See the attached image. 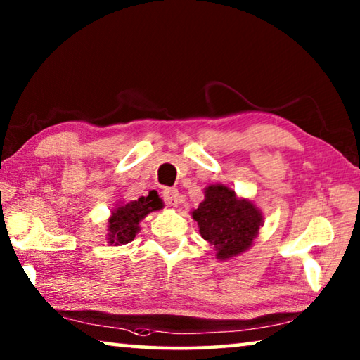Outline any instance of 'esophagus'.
Instances as JSON below:
<instances>
[{"instance_id":"34e87169","label":"esophagus","mask_w":360,"mask_h":360,"mask_svg":"<svg viewBox=\"0 0 360 360\" xmlns=\"http://www.w3.org/2000/svg\"><path fill=\"white\" fill-rule=\"evenodd\" d=\"M163 200H165V203H168L169 206H174V208H178L179 203H181L179 191H176V188H167V191L163 192Z\"/></svg>"}]
</instances>
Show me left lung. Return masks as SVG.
Segmentation results:
<instances>
[{"instance_id": "obj_1", "label": "left lung", "mask_w": 360, "mask_h": 360, "mask_svg": "<svg viewBox=\"0 0 360 360\" xmlns=\"http://www.w3.org/2000/svg\"><path fill=\"white\" fill-rule=\"evenodd\" d=\"M192 217L198 224L202 238L214 246L219 260L246 252L264 225L257 206L224 184H210L205 188V200L197 210H192Z\"/></svg>"}]
</instances>
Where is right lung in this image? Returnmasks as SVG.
I'll return each mask as SVG.
<instances>
[{
  "instance_id": "right-lung-1",
  "label": "right lung",
  "mask_w": 360,
  "mask_h": 360,
  "mask_svg": "<svg viewBox=\"0 0 360 360\" xmlns=\"http://www.w3.org/2000/svg\"><path fill=\"white\" fill-rule=\"evenodd\" d=\"M162 208L163 202L155 191L149 192L148 197L131 200L129 203L119 202L111 211V217L108 219L106 241L114 246H122L133 241L139 231V222L149 212L160 211Z\"/></svg>"
}]
</instances>
